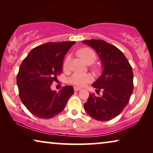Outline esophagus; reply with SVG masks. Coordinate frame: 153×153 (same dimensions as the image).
I'll use <instances>...</instances> for the list:
<instances>
[{
	"label": "esophagus",
	"instance_id": "esophagus-1",
	"mask_svg": "<svg viewBox=\"0 0 153 153\" xmlns=\"http://www.w3.org/2000/svg\"><path fill=\"white\" fill-rule=\"evenodd\" d=\"M81 88H78V87H74V91H81Z\"/></svg>",
	"mask_w": 153,
	"mask_h": 153
}]
</instances>
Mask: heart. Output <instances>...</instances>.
<instances>
[{
  "instance_id": "b5f03b06",
  "label": "heart",
  "mask_w": 153,
  "mask_h": 153,
  "mask_svg": "<svg viewBox=\"0 0 153 153\" xmlns=\"http://www.w3.org/2000/svg\"><path fill=\"white\" fill-rule=\"evenodd\" d=\"M77 55L85 63L89 61H95L96 55L95 51L90 48H81L77 51ZM71 57L68 56L64 60L62 68L65 71H68L70 69ZM93 80V77L91 74H81V73H74L70 79V82L72 84L79 87L85 86L87 83H91Z\"/></svg>"
}]
</instances>
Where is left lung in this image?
<instances>
[{
    "instance_id": "8db88e82",
    "label": "left lung",
    "mask_w": 153,
    "mask_h": 153,
    "mask_svg": "<svg viewBox=\"0 0 153 153\" xmlns=\"http://www.w3.org/2000/svg\"><path fill=\"white\" fill-rule=\"evenodd\" d=\"M83 42L97 51L104 65L100 78L93 84L102 96L91 94L84 108L92 118L100 121L112 120L123 111L133 92V71L128 60L120 49L101 39Z\"/></svg>"
}]
</instances>
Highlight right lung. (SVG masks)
<instances>
[{
  "label": "right lung",
  "mask_w": 153,
  "mask_h": 153,
  "mask_svg": "<svg viewBox=\"0 0 153 153\" xmlns=\"http://www.w3.org/2000/svg\"><path fill=\"white\" fill-rule=\"evenodd\" d=\"M75 42H47L30 51L21 64L16 76L19 95L29 111L39 118L57 116L74 93L72 85L60 92L51 85L61 74L64 56Z\"/></svg>",
  "instance_id": "obj_1"
}]
</instances>
